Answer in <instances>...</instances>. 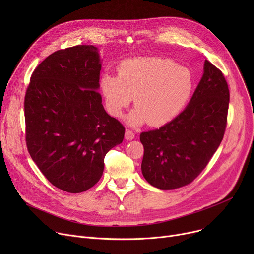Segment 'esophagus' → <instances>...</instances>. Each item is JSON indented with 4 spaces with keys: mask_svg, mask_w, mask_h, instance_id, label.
Masks as SVG:
<instances>
[{
    "mask_svg": "<svg viewBox=\"0 0 254 254\" xmlns=\"http://www.w3.org/2000/svg\"><path fill=\"white\" fill-rule=\"evenodd\" d=\"M125 137H126L127 140H132V139L135 138L134 131L130 130V129H127V130H126V134H125Z\"/></svg>",
    "mask_w": 254,
    "mask_h": 254,
    "instance_id": "34e87169",
    "label": "esophagus"
}]
</instances>
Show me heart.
I'll use <instances>...</instances> for the list:
<instances>
[{"instance_id": "heart-1", "label": "heart", "mask_w": 254, "mask_h": 254, "mask_svg": "<svg viewBox=\"0 0 254 254\" xmlns=\"http://www.w3.org/2000/svg\"><path fill=\"white\" fill-rule=\"evenodd\" d=\"M117 71V77L103 75L101 90L114 117H122L134 98L136 108L127 118L131 126L168 124L188 103L193 88L190 71L169 59H130L120 64Z\"/></svg>"}]
</instances>
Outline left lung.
Segmentation results:
<instances>
[{"label":"left lung","instance_id":"8db88e82","mask_svg":"<svg viewBox=\"0 0 254 254\" xmlns=\"http://www.w3.org/2000/svg\"><path fill=\"white\" fill-rule=\"evenodd\" d=\"M229 103L230 90L222 72L206 60L189 106L162 127L141 132L144 178L159 190L191 183L223 139Z\"/></svg>","mask_w":254,"mask_h":254}]
</instances>
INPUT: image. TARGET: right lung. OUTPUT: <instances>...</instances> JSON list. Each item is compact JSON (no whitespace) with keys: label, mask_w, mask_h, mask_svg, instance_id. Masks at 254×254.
I'll return each instance as SVG.
<instances>
[{"label":"right lung","mask_w":254,"mask_h":254,"mask_svg":"<svg viewBox=\"0 0 254 254\" xmlns=\"http://www.w3.org/2000/svg\"><path fill=\"white\" fill-rule=\"evenodd\" d=\"M101 66L95 46L61 49L38 64L25 91L28 151L52 185L71 193L100 180L105 155L125 137L102 105Z\"/></svg>","instance_id":"right-lung-1"}]
</instances>
